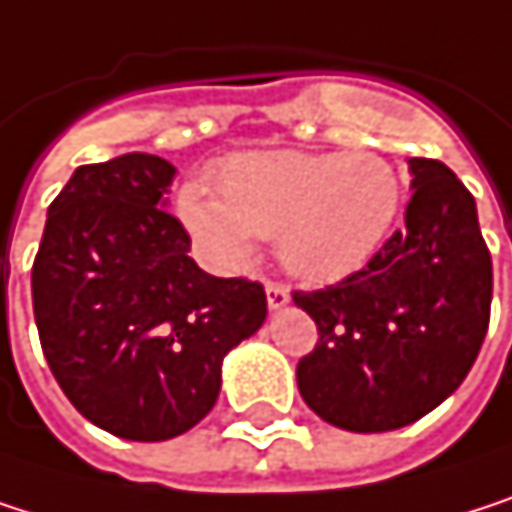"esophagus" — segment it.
Segmentation results:
<instances>
[{"instance_id": "1", "label": "esophagus", "mask_w": 512, "mask_h": 512, "mask_svg": "<svg viewBox=\"0 0 512 512\" xmlns=\"http://www.w3.org/2000/svg\"><path fill=\"white\" fill-rule=\"evenodd\" d=\"M291 303V291L285 288V285H279V282H267V306L273 309V312H279V309H285Z\"/></svg>"}]
</instances>
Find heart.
<instances>
[{"instance_id": "obj_1", "label": "heart", "mask_w": 512, "mask_h": 512, "mask_svg": "<svg viewBox=\"0 0 512 512\" xmlns=\"http://www.w3.org/2000/svg\"><path fill=\"white\" fill-rule=\"evenodd\" d=\"M402 179L375 152H254L218 170V194L185 185V227L224 270H242L258 236H276L288 273L312 285L363 270L390 236Z\"/></svg>"}]
</instances>
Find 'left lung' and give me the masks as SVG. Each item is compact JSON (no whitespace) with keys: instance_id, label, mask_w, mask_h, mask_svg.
I'll list each match as a JSON object with an SVG mask.
<instances>
[{"instance_id":"left-lung-1","label":"left lung","mask_w":512,"mask_h":512,"mask_svg":"<svg viewBox=\"0 0 512 512\" xmlns=\"http://www.w3.org/2000/svg\"><path fill=\"white\" fill-rule=\"evenodd\" d=\"M405 227L324 291L294 294L318 324L297 366L306 405L348 432L402 429L459 390L489 330L492 258L477 203L435 158H408Z\"/></svg>"}]
</instances>
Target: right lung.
I'll use <instances>...</instances> for the list:
<instances>
[{"mask_svg": "<svg viewBox=\"0 0 512 512\" xmlns=\"http://www.w3.org/2000/svg\"><path fill=\"white\" fill-rule=\"evenodd\" d=\"M176 167L128 152L83 164L47 209L32 264L41 348L68 402L125 441L197 426L230 348L267 321V294L215 279L167 212Z\"/></svg>", "mask_w": 512, "mask_h": 512, "instance_id": "right-lung-1", "label": "right lung"}]
</instances>
